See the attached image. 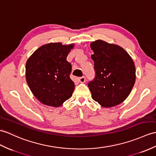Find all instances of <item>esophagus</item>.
Returning <instances> with one entry per match:
<instances>
[{
  "mask_svg": "<svg viewBox=\"0 0 156 156\" xmlns=\"http://www.w3.org/2000/svg\"><path fill=\"white\" fill-rule=\"evenodd\" d=\"M78 81L80 83H84L86 82V78L84 76H82L78 78Z\"/></svg>",
  "mask_w": 156,
  "mask_h": 156,
  "instance_id": "esophagus-1",
  "label": "esophagus"
}]
</instances>
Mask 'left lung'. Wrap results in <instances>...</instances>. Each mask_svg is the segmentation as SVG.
I'll return each mask as SVG.
<instances>
[{
    "instance_id": "1",
    "label": "left lung",
    "mask_w": 156,
    "mask_h": 156,
    "mask_svg": "<svg viewBox=\"0 0 156 156\" xmlns=\"http://www.w3.org/2000/svg\"><path fill=\"white\" fill-rule=\"evenodd\" d=\"M95 78L88 83L94 100L104 108L127 98L136 81V67L128 53L118 45L97 40L90 44Z\"/></svg>"
}]
</instances>
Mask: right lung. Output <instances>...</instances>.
<instances>
[{
    "label": "right lung",
    "mask_w": 156,
    "mask_h": 156,
    "mask_svg": "<svg viewBox=\"0 0 156 156\" xmlns=\"http://www.w3.org/2000/svg\"><path fill=\"white\" fill-rule=\"evenodd\" d=\"M74 44L48 43L35 50L26 64V80L31 92L46 106L59 107L72 96L74 83L67 56Z\"/></svg>",
    "instance_id": "1"
}]
</instances>
